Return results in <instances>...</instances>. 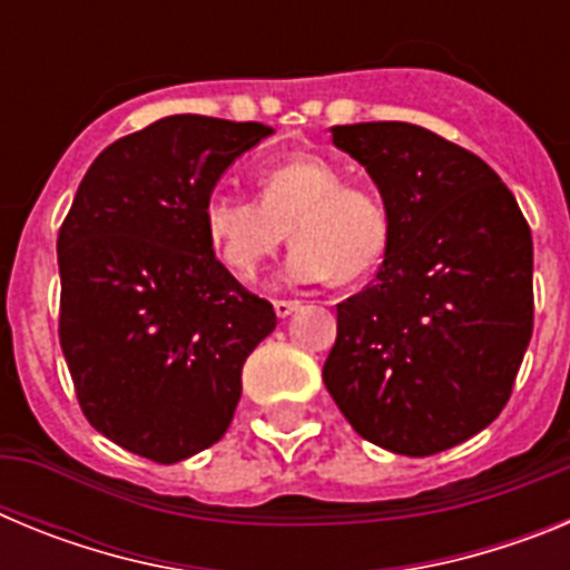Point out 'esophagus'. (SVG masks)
<instances>
[{
	"label": "esophagus",
	"mask_w": 570,
	"mask_h": 570,
	"mask_svg": "<svg viewBox=\"0 0 570 570\" xmlns=\"http://www.w3.org/2000/svg\"><path fill=\"white\" fill-rule=\"evenodd\" d=\"M299 305H302V302H296V299H276L274 311H276V316H279V320H288L291 314H296V311H299Z\"/></svg>",
	"instance_id": "34e87169"
}]
</instances>
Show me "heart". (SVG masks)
Segmentation results:
<instances>
[{
	"mask_svg": "<svg viewBox=\"0 0 570 570\" xmlns=\"http://www.w3.org/2000/svg\"><path fill=\"white\" fill-rule=\"evenodd\" d=\"M259 203L214 190L203 225L214 256L234 279L250 282L285 239L296 242L282 265L294 285L356 282L380 268L391 245V210L367 185L316 154H294L262 168Z\"/></svg>",
	"mask_w": 570,
	"mask_h": 570,
	"instance_id": "b5f03b06",
	"label": "heart"
}]
</instances>
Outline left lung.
<instances>
[{
  "label": "left lung",
  "mask_w": 570,
  "mask_h": 570,
  "mask_svg": "<svg viewBox=\"0 0 570 570\" xmlns=\"http://www.w3.org/2000/svg\"><path fill=\"white\" fill-rule=\"evenodd\" d=\"M391 210L376 282L336 305L322 380L362 440L431 456L511 396L533 331V242L480 156L407 122L336 125Z\"/></svg>",
  "instance_id": "left-lung-1"
}]
</instances>
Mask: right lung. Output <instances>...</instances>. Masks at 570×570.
<instances>
[{"instance_id":"obj_1","label":"right lung","mask_w":570,"mask_h":570,"mask_svg":"<svg viewBox=\"0 0 570 570\" xmlns=\"http://www.w3.org/2000/svg\"><path fill=\"white\" fill-rule=\"evenodd\" d=\"M274 128L176 114L94 159L57 239L59 342L82 414L174 465L223 440L274 305L223 268L203 205Z\"/></svg>"}]
</instances>
